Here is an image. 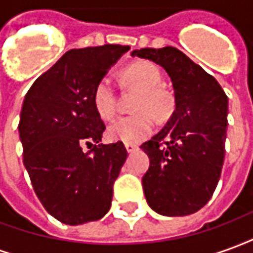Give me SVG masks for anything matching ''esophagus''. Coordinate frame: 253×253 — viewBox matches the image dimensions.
Returning a JSON list of instances; mask_svg holds the SVG:
<instances>
[{
	"instance_id": "esophagus-1",
	"label": "esophagus",
	"mask_w": 253,
	"mask_h": 253,
	"mask_svg": "<svg viewBox=\"0 0 253 253\" xmlns=\"http://www.w3.org/2000/svg\"><path fill=\"white\" fill-rule=\"evenodd\" d=\"M125 148H126V150L128 153H132L134 150H137L138 146L137 145H134V143H125Z\"/></svg>"
}]
</instances>
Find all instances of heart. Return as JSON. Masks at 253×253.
Wrapping results in <instances>:
<instances>
[{
  "label": "heart",
  "instance_id": "1",
  "mask_svg": "<svg viewBox=\"0 0 253 253\" xmlns=\"http://www.w3.org/2000/svg\"><path fill=\"white\" fill-rule=\"evenodd\" d=\"M123 78L131 86L139 90L134 115L122 116L107 130L111 141L125 143H138L152 135L156 130V118L163 119L168 115L173 105L172 94L163 88L161 73L152 62L138 61L123 70ZM93 107L104 121H111L118 112V96L115 85L108 77L100 78L92 92Z\"/></svg>",
  "mask_w": 253,
  "mask_h": 253
}]
</instances>
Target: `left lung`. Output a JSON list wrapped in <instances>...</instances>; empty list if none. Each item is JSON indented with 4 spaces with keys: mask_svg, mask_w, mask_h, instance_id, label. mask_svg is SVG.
<instances>
[{
    "mask_svg": "<svg viewBox=\"0 0 253 253\" xmlns=\"http://www.w3.org/2000/svg\"><path fill=\"white\" fill-rule=\"evenodd\" d=\"M169 74L175 111L161 131L141 145L150 159L143 192L154 211L177 217L206 205L221 176L228 96L211 74L175 47L134 50Z\"/></svg>",
    "mask_w": 253,
    "mask_h": 253,
    "instance_id": "8db88e82",
    "label": "left lung"
}]
</instances>
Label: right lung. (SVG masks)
<instances>
[{
	"instance_id": "1",
	"label": "right lung",
	"mask_w": 253,
	"mask_h": 253,
	"mask_svg": "<svg viewBox=\"0 0 253 253\" xmlns=\"http://www.w3.org/2000/svg\"><path fill=\"white\" fill-rule=\"evenodd\" d=\"M128 50L121 44L69 50L25 94L19 123L23 161L43 207L67 225L96 221L110 210L127 150L121 141L100 143L105 125L92 92ZM85 146L92 149L84 152Z\"/></svg>"
}]
</instances>
